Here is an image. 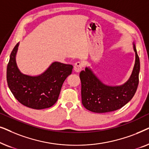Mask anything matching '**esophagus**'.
Wrapping results in <instances>:
<instances>
[{"label":"esophagus","instance_id":"esophagus-1","mask_svg":"<svg viewBox=\"0 0 149 149\" xmlns=\"http://www.w3.org/2000/svg\"><path fill=\"white\" fill-rule=\"evenodd\" d=\"M83 68V64L80 62H77L75 63L74 66V70L76 72H79L80 71L82 70Z\"/></svg>","mask_w":149,"mask_h":149}]
</instances>
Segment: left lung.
<instances>
[{
  "mask_svg": "<svg viewBox=\"0 0 149 149\" xmlns=\"http://www.w3.org/2000/svg\"><path fill=\"white\" fill-rule=\"evenodd\" d=\"M136 62L129 80L121 86L103 84L88 68L80 72L81 98L85 109L93 113H109L121 109L135 94L139 82L140 60L134 45Z\"/></svg>",
  "mask_w": 149,
  "mask_h": 149,
  "instance_id": "left-lung-1",
  "label": "left lung"
}]
</instances>
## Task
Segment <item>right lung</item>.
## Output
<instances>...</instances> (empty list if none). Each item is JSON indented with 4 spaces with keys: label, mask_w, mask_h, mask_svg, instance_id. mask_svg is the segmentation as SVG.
Segmentation results:
<instances>
[{
    "label": "right lung",
    "mask_w": 149,
    "mask_h": 149,
    "mask_svg": "<svg viewBox=\"0 0 149 149\" xmlns=\"http://www.w3.org/2000/svg\"><path fill=\"white\" fill-rule=\"evenodd\" d=\"M17 43L13 48L7 68V81L11 93L19 103L40 110L52 107L58 100L65 79L72 73L73 66L55 62L45 72L37 77L22 74L15 62Z\"/></svg>",
    "instance_id": "add662e5"
}]
</instances>
